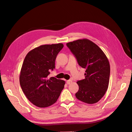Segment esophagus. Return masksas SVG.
I'll use <instances>...</instances> for the list:
<instances>
[{"label":"esophagus","instance_id":"esophagus-1","mask_svg":"<svg viewBox=\"0 0 132 132\" xmlns=\"http://www.w3.org/2000/svg\"><path fill=\"white\" fill-rule=\"evenodd\" d=\"M72 80H68L67 81V83L68 84H70L72 83Z\"/></svg>","mask_w":132,"mask_h":132}]
</instances>
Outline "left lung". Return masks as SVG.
Returning a JSON list of instances; mask_svg holds the SVG:
<instances>
[{
    "label": "left lung",
    "instance_id": "left-lung-1",
    "mask_svg": "<svg viewBox=\"0 0 132 132\" xmlns=\"http://www.w3.org/2000/svg\"><path fill=\"white\" fill-rule=\"evenodd\" d=\"M79 65L86 69L84 79L77 82L79 90L75 96L79 100L94 104L105 94L109 84L110 65L106 54L95 43L86 38L67 43Z\"/></svg>",
    "mask_w": 132,
    "mask_h": 132
}]
</instances>
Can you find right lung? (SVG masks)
<instances>
[{
  "mask_svg": "<svg viewBox=\"0 0 132 132\" xmlns=\"http://www.w3.org/2000/svg\"><path fill=\"white\" fill-rule=\"evenodd\" d=\"M62 43L44 45L30 51L23 62L20 84L27 99L35 106L49 107L57 101L65 81L48 76L55 68L57 55L63 47Z\"/></svg>",
  "mask_w": 132,
  "mask_h": 132,
  "instance_id": "add662e5",
  "label": "right lung"
}]
</instances>
